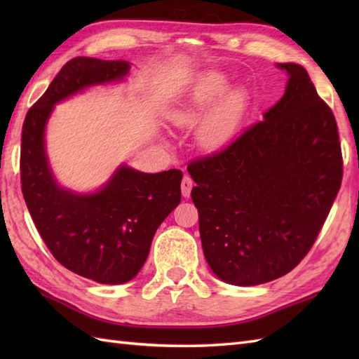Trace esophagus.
<instances>
[{
    "label": "esophagus",
    "mask_w": 359,
    "mask_h": 359,
    "mask_svg": "<svg viewBox=\"0 0 359 359\" xmlns=\"http://www.w3.org/2000/svg\"><path fill=\"white\" fill-rule=\"evenodd\" d=\"M193 187H194V182H193V179L189 177V175H184V179H182V185H180V188H182V194H184V197H189V194H191V189H193Z\"/></svg>",
    "instance_id": "1"
}]
</instances>
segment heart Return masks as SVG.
Wrapping results in <instances>:
<instances>
[{
  "label": "heart",
  "instance_id": "heart-1",
  "mask_svg": "<svg viewBox=\"0 0 359 359\" xmlns=\"http://www.w3.org/2000/svg\"><path fill=\"white\" fill-rule=\"evenodd\" d=\"M224 80L219 77L210 79L197 93L189 98V102L175 112L174 120L179 125L193 123L197 117L208 108L217 94L222 90ZM245 108V94L242 89H233L220 100L208 117L203 120L199 129V140L207 148H216L226 143L238 129L242 111Z\"/></svg>",
  "mask_w": 359,
  "mask_h": 359
}]
</instances>
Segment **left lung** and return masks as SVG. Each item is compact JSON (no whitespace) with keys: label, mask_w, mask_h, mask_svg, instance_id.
Wrapping results in <instances>:
<instances>
[{"label":"left lung","mask_w":359,"mask_h":359,"mask_svg":"<svg viewBox=\"0 0 359 359\" xmlns=\"http://www.w3.org/2000/svg\"><path fill=\"white\" fill-rule=\"evenodd\" d=\"M280 100L215 154L188 165L205 259L233 285L284 276L313 247L342 180L337 120L294 63Z\"/></svg>","instance_id":"1"}]
</instances>
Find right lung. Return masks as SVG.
I'll use <instances>...</instances> for the list:
<instances>
[{
    "label": "right lung",
    "instance_id": "add662e5",
    "mask_svg": "<svg viewBox=\"0 0 359 359\" xmlns=\"http://www.w3.org/2000/svg\"><path fill=\"white\" fill-rule=\"evenodd\" d=\"M125 60L75 57L26 114L21 134V191L52 256L67 270L100 284H123L140 271L158 225L180 203V170L157 174L120 166L94 194H75L53 180L44 128L53 104L93 85L117 81Z\"/></svg>",
    "mask_w": 359,
    "mask_h": 359
}]
</instances>
